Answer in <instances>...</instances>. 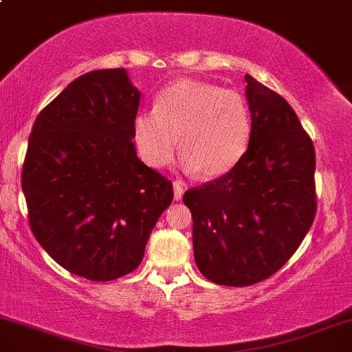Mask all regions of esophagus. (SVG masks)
Masks as SVG:
<instances>
[{
	"mask_svg": "<svg viewBox=\"0 0 352 352\" xmlns=\"http://www.w3.org/2000/svg\"><path fill=\"white\" fill-rule=\"evenodd\" d=\"M185 192V184L182 180H175L173 182V199L175 200H182Z\"/></svg>",
	"mask_w": 352,
	"mask_h": 352,
	"instance_id": "esophagus-1",
	"label": "esophagus"
}]
</instances>
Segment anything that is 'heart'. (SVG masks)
Returning <instances> with one entry per match:
<instances>
[{
  "label": "heart",
  "mask_w": 352,
  "mask_h": 352,
  "mask_svg": "<svg viewBox=\"0 0 352 352\" xmlns=\"http://www.w3.org/2000/svg\"><path fill=\"white\" fill-rule=\"evenodd\" d=\"M155 112H139L134 139L152 168L168 167L179 151L190 170L218 179L240 162L252 137V111L238 91L182 79L155 99Z\"/></svg>",
  "instance_id": "1"
}]
</instances>
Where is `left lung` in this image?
Instances as JSON below:
<instances>
[{
  "instance_id": "1",
  "label": "left lung",
  "mask_w": 352,
  "mask_h": 352,
  "mask_svg": "<svg viewBox=\"0 0 352 352\" xmlns=\"http://www.w3.org/2000/svg\"><path fill=\"white\" fill-rule=\"evenodd\" d=\"M252 137L225 175L184 193L193 218L200 273L223 286H250L281 268L316 215V157L293 107L246 74Z\"/></svg>"
}]
</instances>
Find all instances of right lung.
<instances>
[{
    "mask_svg": "<svg viewBox=\"0 0 352 352\" xmlns=\"http://www.w3.org/2000/svg\"><path fill=\"white\" fill-rule=\"evenodd\" d=\"M140 92L125 69L74 79L39 112L21 187L30 227L56 263L91 281L134 272L172 182L135 152Z\"/></svg>",
    "mask_w": 352,
    "mask_h": 352,
    "instance_id": "1",
    "label": "right lung"
}]
</instances>
